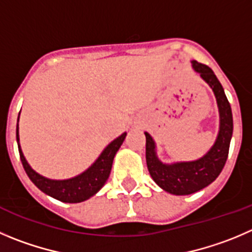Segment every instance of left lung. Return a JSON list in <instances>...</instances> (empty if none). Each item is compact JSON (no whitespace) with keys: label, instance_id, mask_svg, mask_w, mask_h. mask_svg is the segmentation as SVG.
Segmentation results:
<instances>
[{"label":"left lung","instance_id":"1","mask_svg":"<svg viewBox=\"0 0 252 252\" xmlns=\"http://www.w3.org/2000/svg\"><path fill=\"white\" fill-rule=\"evenodd\" d=\"M194 71L210 86L217 99L219 110V132L210 150L195 160H183L164 163L158 158L156 142L152 136H146V162L153 181L168 193L174 195H188L205 188L218 178L225 166L229 155L232 136L231 107L226 99L221 84L209 66L191 62Z\"/></svg>","mask_w":252,"mask_h":252}]
</instances>
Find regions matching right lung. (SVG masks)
<instances>
[{
    "mask_svg": "<svg viewBox=\"0 0 252 252\" xmlns=\"http://www.w3.org/2000/svg\"><path fill=\"white\" fill-rule=\"evenodd\" d=\"M18 121L17 120V143H18V151H20L21 160H22L23 168L26 173L30 177L31 181L34 183L38 189L45 193L47 195L52 196L54 199L61 200L64 203H80L88 200L93 195L97 193L100 189L106 183L107 178L111 172L112 162H114L115 155L117 153L119 148L121 147L125 137L127 133L124 132L121 136L115 138L104 148L99 157L96 158L94 163L89 167L88 169L73 178L68 179H50L42 174L37 173L26 159L20 145V131H18Z\"/></svg>",
    "mask_w": 252,
    "mask_h": 252,
    "instance_id": "obj_1",
    "label": "right lung"
}]
</instances>
